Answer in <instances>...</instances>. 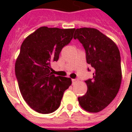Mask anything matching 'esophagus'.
I'll return each instance as SVG.
<instances>
[{
  "mask_svg": "<svg viewBox=\"0 0 132 132\" xmlns=\"http://www.w3.org/2000/svg\"><path fill=\"white\" fill-rule=\"evenodd\" d=\"M77 82V79H72V84L75 85Z\"/></svg>",
  "mask_w": 132,
  "mask_h": 132,
  "instance_id": "obj_1",
  "label": "esophagus"
}]
</instances>
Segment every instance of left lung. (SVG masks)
Here are the masks:
<instances>
[{"label":"left lung","instance_id":"8db88e82","mask_svg":"<svg viewBox=\"0 0 132 132\" xmlns=\"http://www.w3.org/2000/svg\"><path fill=\"white\" fill-rule=\"evenodd\" d=\"M74 39H78L86 53V61L94 68L93 78L85 82L87 92L78 97L79 103L88 112H99L117 96L121 86L122 70L119 48L108 36L94 28L75 30Z\"/></svg>","mask_w":132,"mask_h":132}]
</instances>
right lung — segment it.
I'll list each match as a JSON object with an SVG mask.
<instances>
[{"label": "right lung", "mask_w": 132, "mask_h": 132, "mask_svg": "<svg viewBox=\"0 0 132 132\" xmlns=\"http://www.w3.org/2000/svg\"><path fill=\"white\" fill-rule=\"evenodd\" d=\"M75 29L42 27L25 38L15 64L22 96L31 108L49 114L60 107L71 79L56 77L51 72V62L57 61L62 48L73 38Z\"/></svg>", "instance_id": "1"}]
</instances>
